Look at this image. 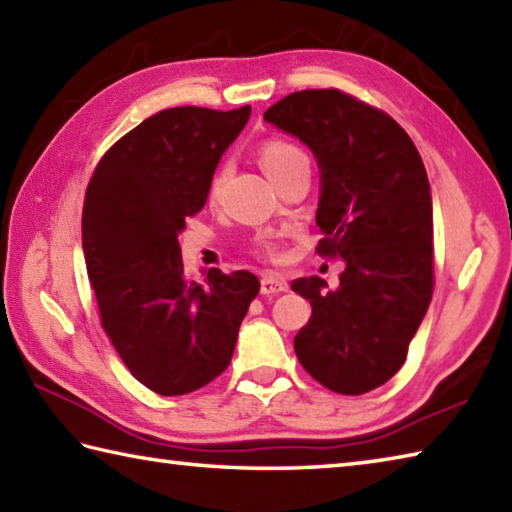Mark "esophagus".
<instances>
[{
  "mask_svg": "<svg viewBox=\"0 0 512 512\" xmlns=\"http://www.w3.org/2000/svg\"><path fill=\"white\" fill-rule=\"evenodd\" d=\"M287 289V281L283 276H276V274H265L260 278V292L265 296H274V294H281Z\"/></svg>",
  "mask_w": 512,
  "mask_h": 512,
  "instance_id": "1",
  "label": "esophagus"
}]
</instances>
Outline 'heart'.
Wrapping results in <instances>:
<instances>
[{"label":"heart","mask_w":512,"mask_h":512,"mask_svg":"<svg viewBox=\"0 0 512 512\" xmlns=\"http://www.w3.org/2000/svg\"><path fill=\"white\" fill-rule=\"evenodd\" d=\"M260 162H263L265 171L269 173V178L274 182L281 180L287 173H292L296 169L310 167V160H307L305 151L298 147V144L289 142L285 138H269L263 142L260 147ZM229 178V167L223 165L218 167L214 173H211L209 185H207V198L209 200H218V196L223 194V189L227 185ZM258 252L265 256H278V247L274 240H260L258 243Z\"/></svg>","instance_id":"b5f03b06"}]
</instances>
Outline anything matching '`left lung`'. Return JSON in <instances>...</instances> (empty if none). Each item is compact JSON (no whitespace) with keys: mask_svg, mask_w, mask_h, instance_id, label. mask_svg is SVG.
<instances>
[{"mask_svg":"<svg viewBox=\"0 0 512 512\" xmlns=\"http://www.w3.org/2000/svg\"><path fill=\"white\" fill-rule=\"evenodd\" d=\"M265 120L314 151L316 252L345 263L336 289L318 276L292 283L312 305L296 356L327 390L365 394L401 370L435 289L426 167L397 120L339 89L289 93Z\"/></svg>","mask_w":512,"mask_h":512,"instance_id":"obj_1","label":"left lung"}]
</instances>
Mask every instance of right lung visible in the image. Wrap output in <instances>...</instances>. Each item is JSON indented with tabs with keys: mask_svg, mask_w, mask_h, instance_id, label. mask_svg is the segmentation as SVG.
<instances>
[{
	"mask_svg": "<svg viewBox=\"0 0 512 512\" xmlns=\"http://www.w3.org/2000/svg\"><path fill=\"white\" fill-rule=\"evenodd\" d=\"M249 113V104L158 111L104 153L86 187L82 247L100 323L129 372L162 397L200 390L227 370L258 296L249 272L211 267L191 281L178 243Z\"/></svg>",
	"mask_w": 512,
	"mask_h": 512,
	"instance_id": "obj_1",
	"label": "right lung"
}]
</instances>
